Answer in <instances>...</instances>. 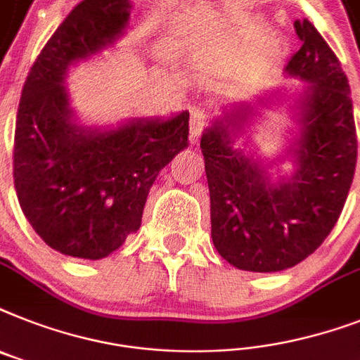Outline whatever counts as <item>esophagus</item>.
<instances>
[{"label":"esophagus","mask_w":360,"mask_h":360,"mask_svg":"<svg viewBox=\"0 0 360 360\" xmlns=\"http://www.w3.org/2000/svg\"><path fill=\"white\" fill-rule=\"evenodd\" d=\"M207 124V110L205 109H192L190 112V142L195 144L200 140L201 133L205 129Z\"/></svg>","instance_id":"obj_1"}]
</instances>
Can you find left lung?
Masks as SVG:
<instances>
[{
	"mask_svg": "<svg viewBox=\"0 0 360 360\" xmlns=\"http://www.w3.org/2000/svg\"><path fill=\"white\" fill-rule=\"evenodd\" d=\"M294 29L302 48L285 72L307 81L294 107L300 125L288 150L294 174L271 183L264 165L233 148L251 105L226 112L201 136L210 235L238 270L281 271L314 253L337 224L355 175L357 131L346 74L309 20H296Z\"/></svg>",
	"mask_w": 360,
	"mask_h": 360,
	"instance_id": "8db88e82",
	"label": "left lung"
}]
</instances>
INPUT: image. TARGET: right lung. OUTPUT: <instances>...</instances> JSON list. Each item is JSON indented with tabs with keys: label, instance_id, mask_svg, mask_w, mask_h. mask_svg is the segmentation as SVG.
I'll return each mask as SVG.
<instances>
[{
	"label": "right lung",
	"instance_id": "obj_1",
	"mask_svg": "<svg viewBox=\"0 0 360 360\" xmlns=\"http://www.w3.org/2000/svg\"><path fill=\"white\" fill-rule=\"evenodd\" d=\"M129 0H83L44 46L23 84L14 131V188L38 236L58 253L98 261L139 231L153 181L188 146V112L90 129L64 89L74 63L124 33Z\"/></svg>",
	"mask_w": 360,
	"mask_h": 360
}]
</instances>
